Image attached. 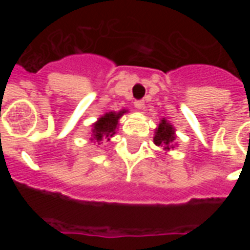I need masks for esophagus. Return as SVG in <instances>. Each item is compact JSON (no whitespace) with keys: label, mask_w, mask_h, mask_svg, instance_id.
I'll use <instances>...</instances> for the list:
<instances>
[{"label":"esophagus","mask_w":250,"mask_h":250,"mask_svg":"<svg viewBox=\"0 0 250 250\" xmlns=\"http://www.w3.org/2000/svg\"><path fill=\"white\" fill-rule=\"evenodd\" d=\"M134 105H135V107L138 110H144V107H145V104H144V101H143V100L135 101V103H134Z\"/></svg>","instance_id":"obj_1"}]
</instances>
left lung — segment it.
<instances>
[{
	"instance_id": "left-lung-1",
	"label": "left lung",
	"mask_w": 250,
	"mask_h": 250,
	"mask_svg": "<svg viewBox=\"0 0 250 250\" xmlns=\"http://www.w3.org/2000/svg\"><path fill=\"white\" fill-rule=\"evenodd\" d=\"M154 144H155L156 146H161L164 150H167V151L178 146L175 127H174L165 118L161 119L158 127L155 129V134H154Z\"/></svg>"
}]
</instances>
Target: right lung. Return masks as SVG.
Instances as JSON below:
<instances>
[{"label":"right lung","mask_w":250,"mask_h":250,"mask_svg":"<svg viewBox=\"0 0 250 250\" xmlns=\"http://www.w3.org/2000/svg\"><path fill=\"white\" fill-rule=\"evenodd\" d=\"M129 112L127 109H123L120 111H110L101 115L98 120L91 125V139L90 140L96 143L98 145L103 144L104 139L109 141L116 134L119 127V120L124 114Z\"/></svg>","instance_id":"obj_1"}]
</instances>
